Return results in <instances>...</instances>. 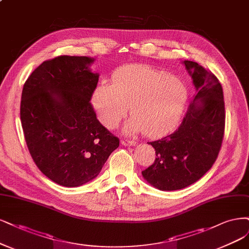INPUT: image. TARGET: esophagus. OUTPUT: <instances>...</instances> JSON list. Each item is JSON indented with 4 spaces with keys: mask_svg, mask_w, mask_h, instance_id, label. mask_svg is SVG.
Listing matches in <instances>:
<instances>
[{
    "mask_svg": "<svg viewBox=\"0 0 249 249\" xmlns=\"http://www.w3.org/2000/svg\"><path fill=\"white\" fill-rule=\"evenodd\" d=\"M121 143L124 145V146H133V145H136V142L133 140H127L124 139L121 141Z\"/></svg>",
    "mask_w": 249,
    "mask_h": 249,
    "instance_id": "1",
    "label": "esophagus"
}]
</instances>
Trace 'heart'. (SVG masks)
Wrapping results in <instances>:
<instances>
[{"label":"heart","mask_w":249,"mask_h":249,"mask_svg":"<svg viewBox=\"0 0 249 249\" xmlns=\"http://www.w3.org/2000/svg\"><path fill=\"white\" fill-rule=\"evenodd\" d=\"M188 98L183 82L150 67H134L119 72L112 84H102L92 95L100 122L115 127L126 114L133 115L125 133L143 132L148 137L166 134L182 115Z\"/></svg>","instance_id":"heart-1"}]
</instances>
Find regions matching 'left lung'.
Wrapping results in <instances>:
<instances>
[{
  "label": "left lung",
  "instance_id": "8db88e82",
  "mask_svg": "<svg viewBox=\"0 0 249 249\" xmlns=\"http://www.w3.org/2000/svg\"><path fill=\"white\" fill-rule=\"evenodd\" d=\"M196 93L177 130L149 142L156 160L142 171L146 181L160 191L181 190L195 183L216 160L225 133V101L216 76L192 61L183 62Z\"/></svg>",
  "mask_w": 249,
  "mask_h": 249
}]
</instances>
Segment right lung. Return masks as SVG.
Returning a JSON list of instances; mask_svg holds the SVG:
<instances>
[{
	"mask_svg": "<svg viewBox=\"0 0 249 249\" xmlns=\"http://www.w3.org/2000/svg\"><path fill=\"white\" fill-rule=\"evenodd\" d=\"M89 56L43 62L25 81L20 121L31 157L53 182L80 186L95 179L119 139L103 126L90 99L99 74Z\"/></svg>",
	"mask_w": 249,
	"mask_h": 249,
	"instance_id": "right-lung-1",
	"label": "right lung"
}]
</instances>
